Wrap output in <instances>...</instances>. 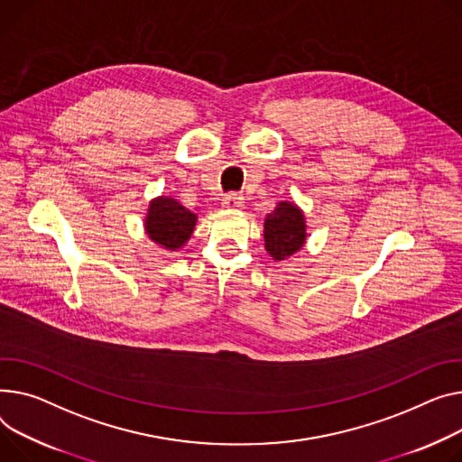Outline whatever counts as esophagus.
<instances>
[{
	"label": "esophagus",
	"mask_w": 462,
	"mask_h": 462,
	"mask_svg": "<svg viewBox=\"0 0 462 462\" xmlns=\"http://www.w3.org/2000/svg\"><path fill=\"white\" fill-rule=\"evenodd\" d=\"M223 204L226 208H232V209H241L245 206V199L239 195V193H226L225 199H223Z\"/></svg>",
	"instance_id": "34e87169"
}]
</instances>
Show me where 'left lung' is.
<instances>
[{
	"instance_id": "8db88e82",
	"label": "left lung",
	"mask_w": 462,
	"mask_h": 462,
	"mask_svg": "<svg viewBox=\"0 0 462 462\" xmlns=\"http://www.w3.org/2000/svg\"><path fill=\"white\" fill-rule=\"evenodd\" d=\"M263 228L265 249L274 260H284L297 253L306 237L304 215L290 202L276 204L267 215Z\"/></svg>"
}]
</instances>
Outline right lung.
<instances>
[{
  "label": "right lung",
  "instance_id": "right-lung-1",
  "mask_svg": "<svg viewBox=\"0 0 462 462\" xmlns=\"http://www.w3.org/2000/svg\"><path fill=\"white\" fill-rule=\"evenodd\" d=\"M195 223L197 215L188 208H183L174 199L160 197L150 202L144 225L153 241H158L169 251H174L189 239Z\"/></svg>",
  "mask_w": 462,
  "mask_h": 462
}]
</instances>
